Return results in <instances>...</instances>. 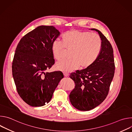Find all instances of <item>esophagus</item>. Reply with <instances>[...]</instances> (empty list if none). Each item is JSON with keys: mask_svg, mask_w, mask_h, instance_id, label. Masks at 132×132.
I'll use <instances>...</instances> for the list:
<instances>
[{"mask_svg": "<svg viewBox=\"0 0 132 132\" xmlns=\"http://www.w3.org/2000/svg\"><path fill=\"white\" fill-rule=\"evenodd\" d=\"M64 75L65 77H68V76H69V73L65 72V73H64Z\"/></svg>", "mask_w": 132, "mask_h": 132, "instance_id": "obj_1", "label": "esophagus"}]
</instances>
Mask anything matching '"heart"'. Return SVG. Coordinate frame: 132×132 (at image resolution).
<instances>
[{
    "mask_svg": "<svg viewBox=\"0 0 132 132\" xmlns=\"http://www.w3.org/2000/svg\"><path fill=\"white\" fill-rule=\"evenodd\" d=\"M102 46V40L97 34L72 30L63 35L62 42L54 41L51 50L54 58L57 61L63 58L65 48L69 50V59L56 65L57 70L68 73L77 69L80 66L86 68L92 65L99 57Z\"/></svg>",
    "mask_w": 132,
    "mask_h": 132,
    "instance_id": "heart-1",
    "label": "heart"
}]
</instances>
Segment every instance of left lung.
Listing matches in <instances>:
<instances>
[{
    "label": "left lung",
    "instance_id": "8db88e82",
    "mask_svg": "<svg viewBox=\"0 0 132 132\" xmlns=\"http://www.w3.org/2000/svg\"><path fill=\"white\" fill-rule=\"evenodd\" d=\"M102 40L101 53L96 61L90 67L76 72L69 77L75 84L69 95L72 105L80 111H89L100 105L106 98L114 77L115 64L113 50L106 37L98 30Z\"/></svg>",
    "mask_w": 132,
    "mask_h": 132
}]
</instances>
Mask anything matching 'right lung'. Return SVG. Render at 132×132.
<instances>
[{
	"mask_svg": "<svg viewBox=\"0 0 132 132\" xmlns=\"http://www.w3.org/2000/svg\"><path fill=\"white\" fill-rule=\"evenodd\" d=\"M60 35L53 26H39L26 34L16 46L12 76L18 94L30 106L48 103L64 78L60 71L45 72L54 64L51 45Z\"/></svg>",
	"mask_w": 132,
	"mask_h": 132,
	"instance_id": "obj_1",
	"label": "right lung"
}]
</instances>
